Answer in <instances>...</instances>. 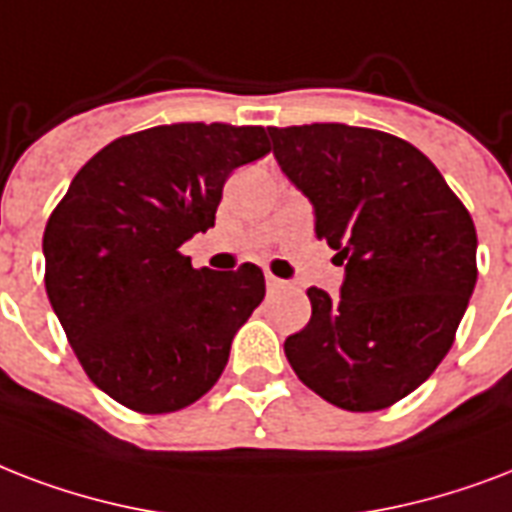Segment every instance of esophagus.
Here are the masks:
<instances>
[{"instance_id": "34e87169", "label": "esophagus", "mask_w": 512, "mask_h": 512, "mask_svg": "<svg viewBox=\"0 0 512 512\" xmlns=\"http://www.w3.org/2000/svg\"><path fill=\"white\" fill-rule=\"evenodd\" d=\"M285 288H288V283H285V280H280V277H275V275H267V291L269 293L285 291Z\"/></svg>"}]
</instances>
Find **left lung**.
<instances>
[{"label": "left lung", "mask_w": 512, "mask_h": 512, "mask_svg": "<svg viewBox=\"0 0 512 512\" xmlns=\"http://www.w3.org/2000/svg\"><path fill=\"white\" fill-rule=\"evenodd\" d=\"M280 168L315 205V235L347 267L342 296L307 288L285 339L301 382L347 411L414 392L454 344L475 288V224L417 146L342 122L269 128Z\"/></svg>", "instance_id": "1"}]
</instances>
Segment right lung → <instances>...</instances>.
<instances>
[{"label":"right lung","mask_w":512,"mask_h":512,"mask_svg":"<svg viewBox=\"0 0 512 512\" xmlns=\"http://www.w3.org/2000/svg\"><path fill=\"white\" fill-rule=\"evenodd\" d=\"M272 149L261 125L176 122L114 138L79 168L42 237L45 288L95 387L138 414L192 406L264 299V272L194 269L229 173Z\"/></svg>","instance_id":"1"}]
</instances>
